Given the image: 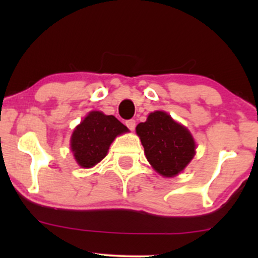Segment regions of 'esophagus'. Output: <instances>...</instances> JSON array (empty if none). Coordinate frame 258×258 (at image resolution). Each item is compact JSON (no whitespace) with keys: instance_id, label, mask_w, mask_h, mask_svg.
I'll list each match as a JSON object with an SVG mask.
<instances>
[{"instance_id":"34e87169","label":"esophagus","mask_w":258,"mask_h":258,"mask_svg":"<svg viewBox=\"0 0 258 258\" xmlns=\"http://www.w3.org/2000/svg\"><path fill=\"white\" fill-rule=\"evenodd\" d=\"M126 126L128 127V128L131 130V131H133V130L136 128V121L133 120V119L132 120H127L126 121Z\"/></svg>"}]
</instances>
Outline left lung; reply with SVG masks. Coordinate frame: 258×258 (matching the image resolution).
<instances>
[{
  "label": "left lung",
  "mask_w": 258,
  "mask_h": 258,
  "mask_svg": "<svg viewBox=\"0 0 258 258\" xmlns=\"http://www.w3.org/2000/svg\"><path fill=\"white\" fill-rule=\"evenodd\" d=\"M136 132L148 161L161 176H177L194 158L197 146L193 136L167 112H150L146 122L138 123Z\"/></svg>",
  "instance_id": "left-lung-1"
}]
</instances>
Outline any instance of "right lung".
Wrapping results in <instances>:
<instances>
[{
    "label": "right lung",
    "instance_id": "obj_1",
    "mask_svg": "<svg viewBox=\"0 0 258 258\" xmlns=\"http://www.w3.org/2000/svg\"><path fill=\"white\" fill-rule=\"evenodd\" d=\"M126 132L128 128L112 115L91 111L73 132L70 147L74 158L82 168L93 167L105 158L112 141Z\"/></svg>",
    "mask_w": 258,
    "mask_h": 258
}]
</instances>
